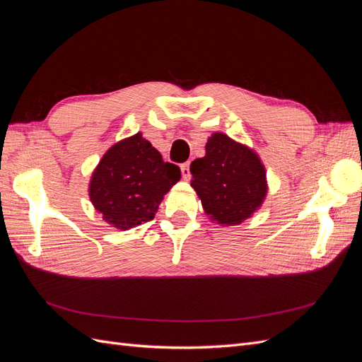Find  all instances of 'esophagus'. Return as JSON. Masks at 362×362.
<instances>
[{
	"label": "esophagus",
	"instance_id": "esophagus-1",
	"mask_svg": "<svg viewBox=\"0 0 362 362\" xmlns=\"http://www.w3.org/2000/svg\"><path fill=\"white\" fill-rule=\"evenodd\" d=\"M181 175H182V178H184L185 181L190 180L192 173H190V164H189V163L181 164Z\"/></svg>",
	"mask_w": 362,
	"mask_h": 362
}]
</instances>
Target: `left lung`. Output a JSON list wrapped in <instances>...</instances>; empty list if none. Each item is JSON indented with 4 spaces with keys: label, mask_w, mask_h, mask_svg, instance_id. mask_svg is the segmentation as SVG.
I'll return each instance as SVG.
<instances>
[{
    "label": "left lung",
    "mask_w": 362,
    "mask_h": 362,
    "mask_svg": "<svg viewBox=\"0 0 362 362\" xmlns=\"http://www.w3.org/2000/svg\"><path fill=\"white\" fill-rule=\"evenodd\" d=\"M192 187L204 213L222 226L247 221L264 202L267 172L257 152L225 133L206 140L205 156L190 164Z\"/></svg>",
    "instance_id": "obj_1"
}]
</instances>
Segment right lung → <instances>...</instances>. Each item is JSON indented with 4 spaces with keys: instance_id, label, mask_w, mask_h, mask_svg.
<instances>
[{
    "instance_id": "obj_1",
    "label": "right lung",
    "mask_w": 362,
    "mask_h": 362,
    "mask_svg": "<svg viewBox=\"0 0 362 362\" xmlns=\"http://www.w3.org/2000/svg\"><path fill=\"white\" fill-rule=\"evenodd\" d=\"M181 178L141 133L119 140L92 172L89 198L104 221L120 231L154 218L161 201Z\"/></svg>"
}]
</instances>
